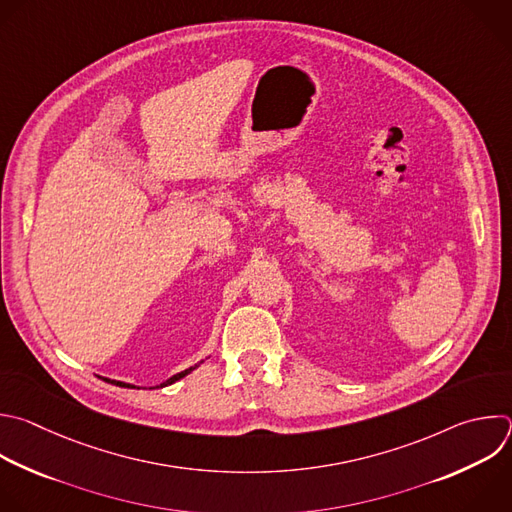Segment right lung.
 <instances>
[{
  "label": "right lung",
  "instance_id": "obj_1",
  "mask_svg": "<svg viewBox=\"0 0 512 512\" xmlns=\"http://www.w3.org/2000/svg\"><path fill=\"white\" fill-rule=\"evenodd\" d=\"M195 368H189V370H185V372H181V374H177V376H173V378H168L164 384H160V388L162 386H168V384H175L177 380H181V378H185L187 374H191ZM106 382H110V380H106ZM112 384H116V386H120V388H136V386H130V384H124V382H116V380H112Z\"/></svg>",
  "mask_w": 512,
  "mask_h": 512
}]
</instances>
